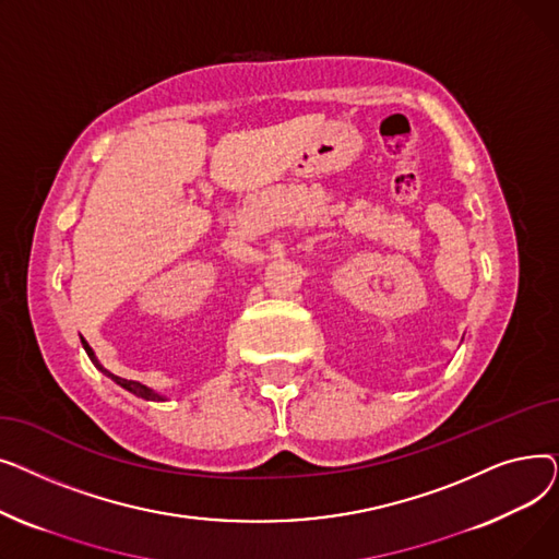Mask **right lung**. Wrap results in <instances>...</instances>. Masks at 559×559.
I'll list each match as a JSON object with an SVG mask.
<instances>
[{"label": "right lung", "mask_w": 559, "mask_h": 559, "mask_svg": "<svg viewBox=\"0 0 559 559\" xmlns=\"http://www.w3.org/2000/svg\"><path fill=\"white\" fill-rule=\"evenodd\" d=\"M81 344H83V348H85V354H87V358L93 360V365L104 373V376H108L112 383H117L120 388H124L127 392H131V394H135L138 399H144V401H167L163 394H158V392H154L152 388H146V385H142V383H138V380H127V378H120V376H115V373H110L99 360H97V356H95V350L91 348V344H87L83 337H81Z\"/></svg>", "instance_id": "obj_1"}]
</instances>
